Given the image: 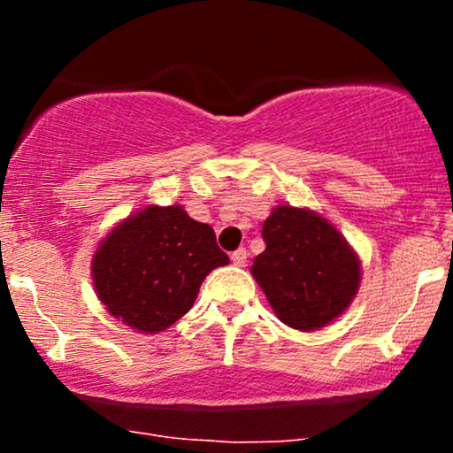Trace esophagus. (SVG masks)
Returning a JSON list of instances; mask_svg holds the SVG:
<instances>
[{"instance_id": "34e87169", "label": "esophagus", "mask_w": 453, "mask_h": 453, "mask_svg": "<svg viewBox=\"0 0 453 453\" xmlns=\"http://www.w3.org/2000/svg\"><path fill=\"white\" fill-rule=\"evenodd\" d=\"M247 257H249L247 249H236V251L232 253L234 266H244V264H247Z\"/></svg>"}]
</instances>
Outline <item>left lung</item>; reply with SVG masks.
Masks as SVG:
<instances>
[{
    "mask_svg": "<svg viewBox=\"0 0 453 453\" xmlns=\"http://www.w3.org/2000/svg\"><path fill=\"white\" fill-rule=\"evenodd\" d=\"M262 236L266 249L253 259L251 274L283 324L313 332L349 309L362 264L330 221L309 209L277 206Z\"/></svg>",
    "mask_w": 453,
    "mask_h": 453,
    "instance_id": "1",
    "label": "left lung"
}]
</instances>
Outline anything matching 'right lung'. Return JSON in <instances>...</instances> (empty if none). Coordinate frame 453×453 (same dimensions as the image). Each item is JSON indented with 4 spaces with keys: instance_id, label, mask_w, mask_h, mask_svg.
<instances>
[{
    "instance_id": "1",
    "label": "right lung",
    "mask_w": 453,
    "mask_h": 453,
    "mask_svg": "<svg viewBox=\"0 0 453 453\" xmlns=\"http://www.w3.org/2000/svg\"><path fill=\"white\" fill-rule=\"evenodd\" d=\"M230 264L209 223L183 206L134 212L97 247L91 277L97 298L123 324L157 334L191 309L211 270Z\"/></svg>"
}]
</instances>
